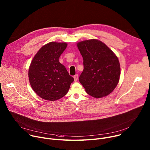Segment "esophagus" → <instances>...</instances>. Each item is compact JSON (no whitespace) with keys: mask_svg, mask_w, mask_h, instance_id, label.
Wrapping results in <instances>:
<instances>
[{"mask_svg":"<svg viewBox=\"0 0 150 150\" xmlns=\"http://www.w3.org/2000/svg\"><path fill=\"white\" fill-rule=\"evenodd\" d=\"M74 80H75V82H76V81H77V80H78V75H75L74 76Z\"/></svg>","mask_w":150,"mask_h":150,"instance_id":"34e87169","label":"esophagus"}]
</instances>
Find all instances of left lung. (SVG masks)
<instances>
[{
    "mask_svg": "<svg viewBox=\"0 0 150 150\" xmlns=\"http://www.w3.org/2000/svg\"><path fill=\"white\" fill-rule=\"evenodd\" d=\"M83 70L79 81L89 95L101 98L110 94L119 82V61L116 54L101 41L91 39L79 42Z\"/></svg>",
    "mask_w": 150,
    "mask_h": 150,
    "instance_id": "obj_1",
    "label": "left lung"
}]
</instances>
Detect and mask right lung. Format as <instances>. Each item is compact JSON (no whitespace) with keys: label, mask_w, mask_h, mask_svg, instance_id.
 <instances>
[{"label":"right lung","mask_w":150,"mask_h":150,"mask_svg":"<svg viewBox=\"0 0 150 150\" xmlns=\"http://www.w3.org/2000/svg\"><path fill=\"white\" fill-rule=\"evenodd\" d=\"M67 45V42H49L38 50L30 64V85L42 99L55 101L61 98L67 94L74 81L59 60Z\"/></svg>","instance_id":"right-lung-1"}]
</instances>
